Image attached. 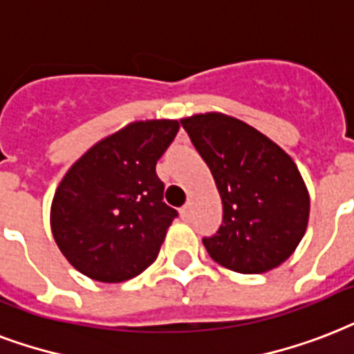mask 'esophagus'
I'll return each mask as SVG.
<instances>
[{
	"label": "esophagus",
	"instance_id": "1",
	"mask_svg": "<svg viewBox=\"0 0 354 354\" xmlns=\"http://www.w3.org/2000/svg\"><path fill=\"white\" fill-rule=\"evenodd\" d=\"M180 216H183V220L190 218V205H185V207L180 208Z\"/></svg>",
	"mask_w": 354,
	"mask_h": 354
}]
</instances>
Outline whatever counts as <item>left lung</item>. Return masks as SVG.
Wrapping results in <instances>:
<instances>
[{"label": "left lung", "instance_id": "left-lung-1", "mask_svg": "<svg viewBox=\"0 0 354 354\" xmlns=\"http://www.w3.org/2000/svg\"><path fill=\"white\" fill-rule=\"evenodd\" d=\"M212 171L223 203V223L203 238L218 264L238 273L281 266L305 236L310 197L295 162L254 127L207 112L180 120Z\"/></svg>", "mask_w": 354, "mask_h": 354}]
</instances>
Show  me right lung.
<instances>
[{
    "label": "right lung",
    "mask_w": 354,
    "mask_h": 354,
    "mask_svg": "<svg viewBox=\"0 0 354 354\" xmlns=\"http://www.w3.org/2000/svg\"><path fill=\"white\" fill-rule=\"evenodd\" d=\"M177 131V120L129 123L66 171L51 203V232L83 275L123 282L155 262L177 218L155 168Z\"/></svg>",
    "instance_id": "add662e5"
}]
</instances>
